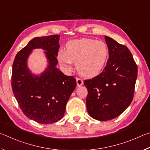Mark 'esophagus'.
Segmentation results:
<instances>
[{"label": "esophagus", "mask_w": 150, "mask_h": 150, "mask_svg": "<svg viewBox=\"0 0 150 150\" xmlns=\"http://www.w3.org/2000/svg\"><path fill=\"white\" fill-rule=\"evenodd\" d=\"M76 83H77L78 86H79L80 87V86L83 85V82L82 79H80V78H76Z\"/></svg>", "instance_id": "34e87169"}]
</instances>
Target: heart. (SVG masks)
<instances>
[{"label": "heart", "instance_id": "heart-1", "mask_svg": "<svg viewBox=\"0 0 150 150\" xmlns=\"http://www.w3.org/2000/svg\"><path fill=\"white\" fill-rule=\"evenodd\" d=\"M108 55V47L103 41L82 38L68 41L66 45V51H60L57 59L67 70H71L74 62L80 74L93 78L101 72Z\"/></svg>", "mask_w": 150, "mask_h": 150}]
</instances>
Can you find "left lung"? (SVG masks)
<instances>
[{"mask_svg": "<svg viewBox=\"0 0 150 150\" xmlns=\"http://www.w3.org/2000/svg\"><path fill=\"white\" fill-rule=\"evenodd\" d=\"M109 49L107 65L98 76L84 81L86 107L94 119L109 120L122 113L132 101L138 68L127 47L105 36Z\"/></svg>", "mask_w": 150, "mask_h": 150, "instance_id": "obj_1", "label": "left lung"}]
</instances>
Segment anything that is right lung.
<instances>
[{
  "instance_id": "1",
  "label": "right lung",
  "mask_w": 150,
  "mask_h": 150,
  "mask_svg": "<svg viewBox=\"0 0 150 150\" xmlns=\"http://www.w3.org/2000/svg\"><path fill=\"white\" fill-rule=\"evenodd\" d=\"M59 35L37 37L18 52L12 65V88L18 105L29 119L41 124H51L64 117L66 105L76 86L73 76H66L57 68ZM42 48L48 62L40 75L27 67L33 49Z\"/></svg>"
}]
</instances>
